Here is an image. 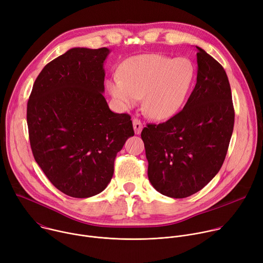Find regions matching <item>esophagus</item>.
<instances>
[{"mask_svg": "<svg viewBox=\"0 0 263 263\" xmlns=\"http://www.w3.org/2000/svg\"><path fill=\"white\" fill-rule=\"evenodd\" d=\"M133 128H134L135 134H140L142 130V124L138 119H133Z\"/></svg>", "mask_w": 263, "mask_h": 263, "instance_id": "esophagus-1", "label": "esophagus"}]
</instances>
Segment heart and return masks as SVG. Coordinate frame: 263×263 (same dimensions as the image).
I'll return each instance as SVG.
<instances>
[{
	"instance_id": "heart-1",
	"label": "heart",
	"mask_w": 263,
	"mask_h": 263,
	"mask_svg": "<svg viewBox=\"0 0 263 263\" xmlns=\"http://www.w3.org/2000/svg\"><path fill=\"white\" fill-rule=\"evenodd\" d=\"M194 80L195 67L189 59L143 54L127 59L122 76H112L107 88L123 109L135 106L142 98L145 115L165 121L181 110Z\"/></svg>"
}]
</instances>
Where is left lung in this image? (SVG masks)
Returning a JSON list of instances; mask_svg holds the SVG:
<instances>
[{"instance_id":"1","label":"left lung","mask_w":263,"mask_h":263,"mask_svg":"<svg viewBox=\"0 0 263 263\" xmlns=\"http://www.w3.org/2000/svg\"><path fill=\"white\" fill-rule=\"evenodd\" d=\"M197 84L184 108L141 132L147 177L163 196L183 199L206 186L220 170L234 126L231 87L223 67L196 47Z\"/></svg>"}]
</instances>
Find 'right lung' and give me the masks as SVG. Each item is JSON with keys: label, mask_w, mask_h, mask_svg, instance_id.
I'll use <instances>...</instances> for the list:
<instances>
[{"label": "right lung", "mask_w": 263, "mask_h": 263, "mask_svg": "<svg viewBox=\"0 0 263 263\" xmlns=\"http://www.w3.org/2000/svg\"><path fill=\"white\" fill-rule=\"evenodd\" d=\"M107 48H72L36 78L27 106L35 161L61 193L89 198L102 193L115 159L134 135L129 115L115 114L104 98Z\"/></svg>", "instance_id": "obj_1"}]
</instances>
